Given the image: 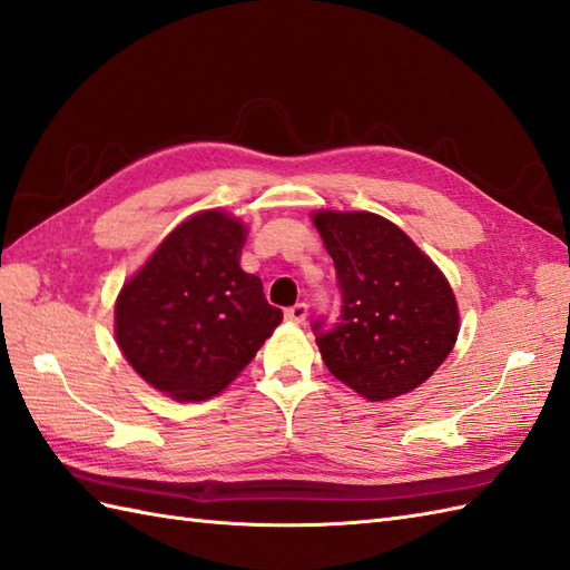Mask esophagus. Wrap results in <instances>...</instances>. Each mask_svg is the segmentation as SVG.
Listing matches in <instances>:
<instances>
[{"label":"esophagus","instance_id":"1","mask_svg":"<svg viewBox=\"0 0 570 570\" xmlns=\"http://www.w3.org/2000/svg\"><path fill=\"white\" fill-rule=\"evenodd\" d=\"M306 315H308V306L306 303H296V306H291L288 311H286V321H291V323H306Z\"/></svg>","mask_w":570,"mask_h":570}]
</instances>
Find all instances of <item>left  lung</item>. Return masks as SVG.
Segmentation results:
<instances>
[{
	"label": "left lung",
	"instance_id": "1",
	"mask_svg": "<svg viewBox=\"0 0 570 570\" xmlns=\"http://www.w3.org/2000/svg\"><path fill=\"white\" fill-rule=\"evenodd\" d=\"M335 262L340 315L313 321L330 374L368 401L428 381L459 335L452 288L420 247L376 214L321 210L313 218Z\"/></svg>",
	"mask_w": 570,
	"mask_h": 570
}]
</instances>
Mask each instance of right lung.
Segmentation results:
<instances>
[{"mask_svg": "<svg viewBox=\"0 0 570 570\" xmlns=\"http://www.w3.org/2000/svg\"><path fill=\"white\" fill-rule=\"evenodd\" d=\"M243 223L220 210L184 220L116 301L130 366L179 401L223 391L282 323L262 279L240 269Z\"/></svg>", "mask_w": 570, "mask_h": 570, "instance_id": "add662e5", "label": "right lung"}]
</instances>
